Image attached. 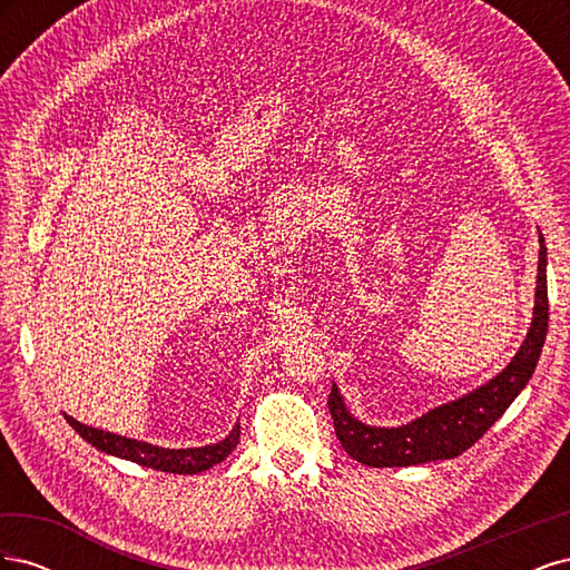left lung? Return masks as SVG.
Segmentation results:
<instances>
[{"mask_svg":"<svg viewBox=\"0 0 570 570\" xmlns=\"http://www.w3.org/2000/svg\"><path fill=\"white\" fill-rule=\"evenodd\" d=\"M549 327L547 302V247L540 233L538 285H534L532 321L525 340L509 364L485 385L471 390L446 404L430 409L423 416L396 428H381L358 421L333 383L327 409L333 413L335 435L344 452L371 469H400L428 461L454 459L488 433L497 419L511 406L515 396L530 383L544 347Z\"/></svg>","mask_w":570,"mask_h":570,"instance_id":"1","label":"left lung"}]
</instances>
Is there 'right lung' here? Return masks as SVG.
<instances>
[{"mask_svg": "<svg viewBox=\"0 0 570 570\" xmlns=\"http://www.w3.org/2000/svg\"><path fill=\"white\" fill-rule=\"evenodd\" d=\"M63 419L71 423V428L85 442H90L99 452L147 465V469H154V471L178 473V475H195V473L212 469V465L226 459L239 442V423L230 430L228 438H223L216 444L187 446V450H168V446L124 438V435L109 433V430L85 425V423L76 421L73 416H68V413H63Z\"/></svg>", "mask_w": 570, "mask_h": 570, "instance_id": "1", "label": "right lung"}]
</instances>
